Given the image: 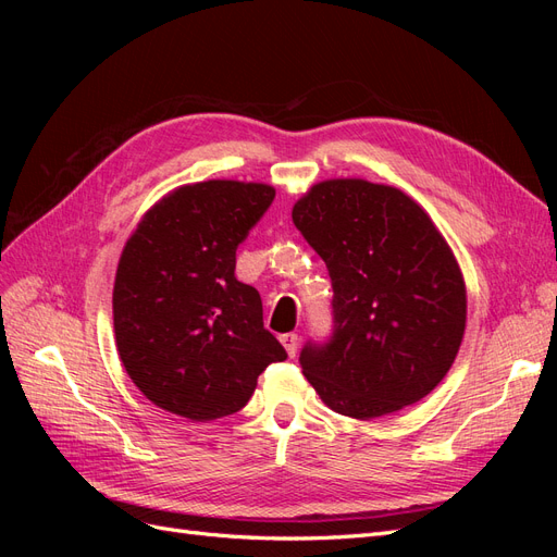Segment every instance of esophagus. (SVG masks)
Segmentation results:
<instances>
[{"label": "esophagus", "instance_id": "obj_1", "mask_svg": "<svg viewBox=\"0 0 557 557\" xmlns=\"http://www.w3.org/2000/svg\"><path fill=\"white\" fill-rule=\"evenodd\" d=\"M297 334H293V332H288V334H281V344H283V348H285V352H288L290 358H295V352H297Z\"/></svg>", "mask_w": 557, "mask_h": 557}]
</instances>
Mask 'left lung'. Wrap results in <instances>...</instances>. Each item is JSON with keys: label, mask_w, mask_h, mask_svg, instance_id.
Returning a JSON list of instances; mask_svg holds the SVG:
<instances>
[{"label": "left lung", "mask_w": 557, "mask_h": 557, "mask_svg": "<svg viewBox=\"0 0 557 557\" xmlns=\"http://www.w3.org/2000/svg\"><path fill=\"white\" fill-rule=\"evenodd\" d=\"M293 223L334 290L330 344L299 356L320 399L372 420L430 395L460 350L467 288L425 209L393 185L327 178L295 201Z\"/></svg>", "instance_id": "obj_1"}]
</instances>
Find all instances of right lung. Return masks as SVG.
Returning <instances> with one entry per match:
<instances>
[{
    "mask_svg": "<svg viewBox=\"0 0 557 557\" xmlns=\"http://www.w3.org/2000/svg\"><path fill=\"white\" fill-rule=\"evenodd\" d=\"M267 183L199 181L139 221L115 269L113 330L127 376L193 423L246 407L288 352L264 330L260 293L237 281V246L274 201Z\"/></svg>",
    "mask_w": 557,
    "mask_h": 557,
    "instance_id": "add662e5",
    "label": "right lung"
}]
</instances>
